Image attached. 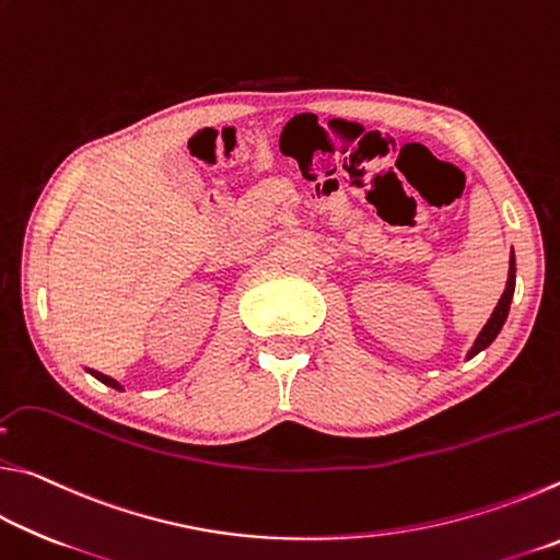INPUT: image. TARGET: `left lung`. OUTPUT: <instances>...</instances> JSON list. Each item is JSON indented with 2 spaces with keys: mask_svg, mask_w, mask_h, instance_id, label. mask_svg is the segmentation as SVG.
<instances>
[{
  "mask_svg": "<svg viewBox=\"0 0 560 560\" xmlns=\"http://www.w3.org/2000/svg\"><path fill=\"white\" fill-rule=\"evenodd\" d=\"M514 287H516V259H514V252H511L506 289H504V293H501V299H499V303H497L494 314H491V318L487 320V326L481 328V334L477 336V340H474V346H471V350L467 353V358H474L477 353H481V350L494 343V338L499 336V330H501V326H504V320H506V316H509L511 299H514Z\"/></svg>",
  "mask_w": 560,
  "mask_h": 560,
  "instance_id": "1",
  "label": "left lung"
}]
</instances>
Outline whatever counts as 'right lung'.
<instances>
[{
  "instance_id": "add662e5",
  "label": "right lung",
  "mask_w": 560,
  "mask_h": 560,
  "mask_svg": "<svg viewBox=\"0 0 560 560\" xmlns=\"http://www.w3.org/2000/svg\"><path fill=\"white\" fill-rule=\"evenodd\" d=\"M93 377H96V381H101L103 385H108V387H113V390H122V385L118 383V381H113V377H108V375H103V373H98V371H89Z\"/></svg>"
}]
</instances>
